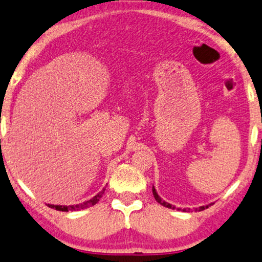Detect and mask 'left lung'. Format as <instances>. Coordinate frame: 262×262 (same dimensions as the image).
I'll return each mask as SVG.
<instances>
[{
  "label": "left lung",
  "mask_w": 262,
  "mask_h": 262,
  "mask_svg": "<svg viewBox=\"0 0 262 262\" xmlns=\"http://www.w3.org/2000/svg\"><path fill=\"white\" fill-rule=\"evenodd\" d=\"M152 193H154V197H155V200L157 201L158 203H160V204L163 205V207L170 208V209H175V207H174V205L169 204V203H168V202L163 201V200H162V198H161L160 196H158V193H157V192H156V188H155L154 186H152ZM211 204H213V203H210V204L205 205V207H200V208H198V210H204V208H208V207H209V205H211ZM178 210H180V209H178ZM183 210H184V211H188V210H190V209H183ZM196 210H197V209H196Z\"/></svg>",
  "instance_id": "obj_1"
}]
</instances>
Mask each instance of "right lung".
<instances>
[{
    "label": "right lung",
    "mask_w": 262,
    "mask_h": 262,
    "mask_svg": "<svg viewBox=\"0 0 262 262\" xmlns=\"http://www.w3.org/2000/svg\"><path fill=\"white\" fill-rule=\"evenodd\" d=\"M104 191L105 188L102 191L99 192L97 196H94L92 198V200L89 201H85L83 203L81 204H75V205H54V204H48L49 208H53V209L55 210H60V211H69V210H79V209H84V208H88V207H92V205L97 204L99 200L102 197V194H104Z\"/></svg>",
    "instance_id": "obj_1"
}]
</instances>
